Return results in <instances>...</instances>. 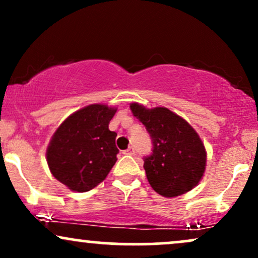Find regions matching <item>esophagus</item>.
<instances>
[{
    "mask_svg": "<svg viewBox=\"0 0 258 258\" xmlns=\"http://www.w3.org/2000/svg\"><path fill=\"white\" fill-rule=\"evenodd\" d=\"M123 154H125V155H133V154H135V148L128 147L126 150H123Z\"/></svg>",
    "mask_w": 258,
    "mask_h": 258,
    "instance_id": "obj_1",
    "label": "esophagus"
}]
</instances>
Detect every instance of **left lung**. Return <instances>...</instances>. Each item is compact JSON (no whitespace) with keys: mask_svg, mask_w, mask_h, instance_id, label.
Masks as SVG:
<instances>
[{"mask_svg":"<svg viewBox=\"0 0 258 258\" xmlns=\"http://www.w3.org/2000/svg\"><path fill=\"white\" fill-rule=\"evenodd\" d=\"M130 108L153 141V154L144 158V170L152 188L166 198L191 190L206 168V149L197 131L164 106L148 109L131 103Z\"/></svg>","mask_w":258,"mask_h":258,"instance_id":"8db88e82","label":"left lung"}]
</instances>
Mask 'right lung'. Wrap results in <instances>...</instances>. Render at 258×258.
<instances>
[{"label":"right lung","mask_w":258,"mask_h":258,"mask_svg":"<svg viewBox=\"0 0 258 258\" xmlns=\"http://www.w3.org/2000/svg\"><path fill=\"white\" fill-rule=\"evenodd\" d=\"M117 109L91 104L68 116L46 152L49 171L70 190L85 193L105 179L116 162V132L109 122Z\"/></svg>","instance_id":"obj_1"}]
</instances>
